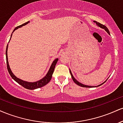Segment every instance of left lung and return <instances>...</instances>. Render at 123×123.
Here are the masks:
<instances>
[{"instance_id": "obj_1", "label": "left lung", "mask_w": 123, "mask_h": 123, "mask_svg": "<svg viewBox=\"0 0 123 123\" xmlns=\"http://www.w3.org/2000/svg\"><path fill=\"white\" fill-rule=\"evenodd\" d=\"M94 22H95V23H96V24L97 25V26H99V27H100V28H102V29H105V30L107 32H108V34H109V35H110V32H109V29H108V28H107V27H106V26H105V25H102V24H100L99 22H97V21H94ZM69 71H70V74H71L72 78V79H73V81H74V82L76 84H77V85H78V86H81V87H87V88H90V87H99V86H100L102 85V84H104V83H105L106 81H106H105V82H104V83H102V84H99V85H98V86H90L84 85V84H83L82 83H81L79 82V81H77V80H76V79H75V78H74V77H73V76L72 73L71 71H70V70H69ZM107 80H108V79H107Z\"/></svg>"}]
</instances>
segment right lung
Returning a JSON list of instances; mask_svg holds the SVG:
<instances>
[{"mask_svg": "<svg viewBox=\"0 0 123 123\" xmlns=\"http://www.w3.org/2000/svg\"><path fill=\"white\" fill-rule=\"evenodd\" d=\"M29 22V21L28 22H25V23L23 24L19 25V26H17L16 28L14 29L13 32L12 33L14 32V31H15V30L17 29L18 28L22 27V26H24V25L28 24V23ZM12 34L11 35V37H10V39L12 38ZM10 41V40H9ZM7 49H8V44L7 45V47H6V61H7V70L8 71V73L9 74H10L11 77L14 80H15L16 82H17L18 84H20L21 86H22V87H24V88L28 89V90H35V89L38 88H40V87H43L44 86L46 85L47 83H49L50 82V81L51 79V77H52V75H53V72H54V68H55V66L56 64H57V62L58 60V58H56L52 63L51 65L50 69H49V71L46 75L43 77V79H42L39 80V81H36V82H28V81H24V80L20 79L18 78L15 76L14 74L12 73V72L10 68V66H9V64H8V57H7Z\"/></svg>", "mask_w": 123, "mask_h": 123, "instance_id": "right-lung-1", "label": "right lung"}]
</instances>
